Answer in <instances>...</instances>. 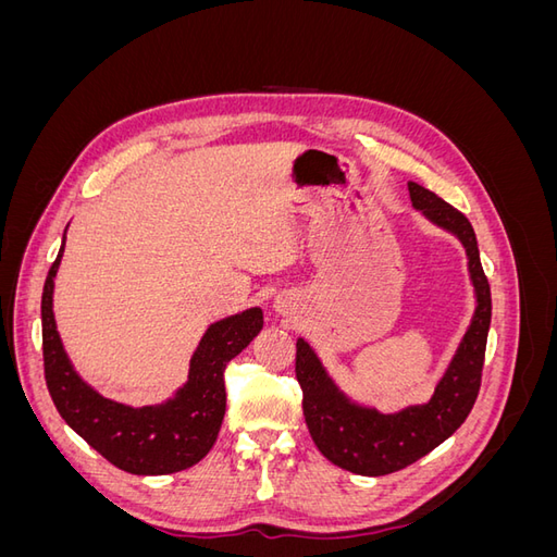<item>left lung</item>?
<instances>
[{"mask_svg": "<svg viewBox=\"0 0 557 557\" xmlns=\"http://www.w3.org/2000/svg\"><path fill=\"white\" fill-rule=\"evenodd\" d=\"M409 195L413 207L432 223L458 234L469 258L471 283L476 288V311L432 399L391 416L350 404L336 391L311 346L297 339L295 374L301 385V409L311 440L330 462L360 476L393 474L446 442L467 420L481 387L493 299L491 283L481 267L474 227L465 213L423 185L409 183Z\"/></svg>", "mask_w": 557, "mask_h": 557, "instance_id": "obj_1", "label": "left lung"}]
</instances>
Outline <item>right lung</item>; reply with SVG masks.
Listing matches in <instances>:
<instances>
[{
  "label": "right lung",
  "mask_w": 557,
  "mask_h": 557,
  "mask_svg": "<svg viewBox=\"0 0 557 557\" xmlns=\"http://www.w3.org/2000/svg\"><path fill=\"white\" fill-rule=\"evenodd\" d=\"M64 242L50 264L41 295L44 376L55 409L78 436L117 469L160 476L197 465L215 444L225 416V367L262 330V311L248 309L213 323L190 360L176 397L158 407L132 409L95 393L66 358L53 315V278Z\"/></svg>",
  "instance_id": "1"
}]
</instances>
